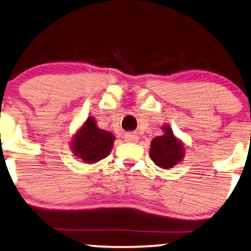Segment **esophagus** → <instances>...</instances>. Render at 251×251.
<instances>
[{"label":"esophagus","instance_id":"obj_1","mask_svg":"<svg viewBox=\"0 0 251 251\" xmlns=\"http://www.w3.org/2000/svg\"><path fill=\"white\" fill-rule=\"evenodd\" d=\"M125 139H126V142H128V143H137L138 142L139 137L133 132H128V133H126Z\"/></svg>","mask_w":251,"mask_h":251}]
</instances>
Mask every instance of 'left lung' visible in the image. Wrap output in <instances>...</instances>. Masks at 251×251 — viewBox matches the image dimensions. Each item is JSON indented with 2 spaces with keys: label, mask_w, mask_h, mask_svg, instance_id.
Listing matches in <instances>:
<instances>
[{
  "label": "left lung",
  "mask_w": 251,
  "mask_h": 251,
  "mask_svg": "<svg viewBox=\"0 0 251 251\" xmlns=\"http://www.w3.org/2000/svg\"><path fill=\"white\" fill-rule=\"evenodd\" d=\"M162 129L164 135L155 137L151 143L150 156L157 167L169 169L180 162L185 150L183 144L174 136L169 126H164Z\"/></svg>",
  "instance_id": "8db88e82"
}]
</instances>
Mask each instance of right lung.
Listing matches in <instances>:
<instances>
[{
  "label": "right lung",
  "instance_id": "1",
  "mask_svg": "<svg viewBox=\"0 0 251 251\" xmlns=\"http://www.w3.org/2000/svg\"><path fill=\"white\" fill-rule=\"evenodd\" d=\"M113 143L114 136L99 129L94 118H88L72 140V150L84 162L95 163L108 155Z\"/></svg>",
  "mask_w": 251,
  "mask_h": 251
}]
</instances>
